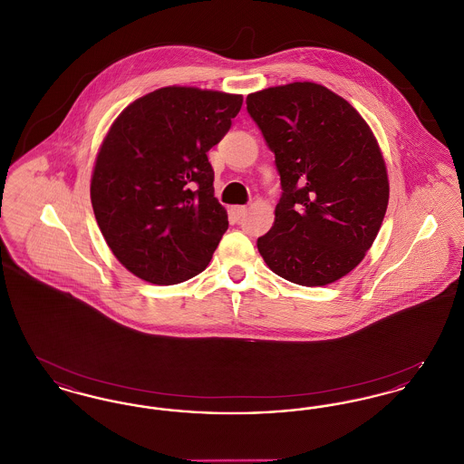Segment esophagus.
Wrapping results in <instances>:
<instances>
[{
	"label": "esophagus",
	"mask_w": 464,
	"mask_h": 464,
	"mask_svg": "<svg viewBox=\"0 0 464 464\" xmlns=\"http://www.w3.org/2000/svg\"><path fill=\"white\" fill-rule=\"evenodd\" d=\"M231 214L235 216V219H237V221H240L243 216L246 214V207H243V205H237V207H233V208H231Z\"/></svg>",
	"instance_id": "34e87169"
}]
</instances>
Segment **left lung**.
<instances>
[{"label":"left lung","mask_w":464,"mask_h":464,"mask_svg":"<svg viewBox=\"0 0 464 464\" xmlns=\"http://www.w3.org/2000/svg\"><path fill=\"white\" fill-rule=\"evenodd\" d=\"M246 111L282 184L257 248L288 282L329 285L360 265L386 214L390 184L374 133L350 102L309 82L250 93Z\"/></svg>","instance_id":"left-lung-1"}]
</instances>
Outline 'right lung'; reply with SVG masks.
I'll use <instances>...</instances> for the list:
<instances>
[{"mask_svg":"<svg viewBox=\"0 0 464 464\" xmlns=\"http://www.w3.org/2000/svg\"><path fill=\"white\" fill-rule=\"evenodd\" d=\"M242 95L165 87L114 120L97 155L90 198L102 237L135 276L174 285L201 273L227 229L208 150Z\"/></svg>","mask_w":464,"mask_h":464,"instance_id":"right-lung-1","label":"right lung"}]
</instances>
